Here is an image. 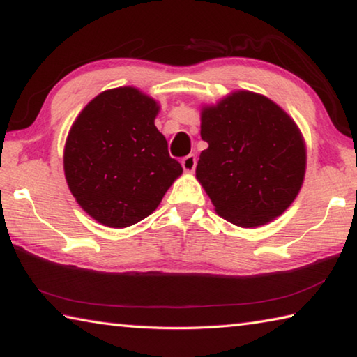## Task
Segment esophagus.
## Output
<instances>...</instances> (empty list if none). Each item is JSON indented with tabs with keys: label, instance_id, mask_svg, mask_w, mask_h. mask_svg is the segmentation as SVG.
<instances>
[{
	"label": "esophagus",
	"instance_id": "esophagus-1",
	"mask_svg": "<svg viewBox=\"0 0 357 357\" xmlns=\"http://www.w3.org/2000/svg\"><path fill=\"white\" fill-rule=\"evenodd\" d=\"M181 164H183V168L185 173H192L193 170H195V165H197V157L193 154H189L185 155L183 160H181Z\"/></svg>",
	"mask_w": 357,
	"mask_h": 357
}]
</instances>
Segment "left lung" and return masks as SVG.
Listing matches in <instances>:
<instances>
[{
	"label": "left lung",
	"instance_id": "8db88e82",
	"mask_svg": "<svg viewBox=\"0 0 357 357\" xmlns=\"http://www.w3.org/2000/svg\"><path fill=\"white\" fill-rule=\"evenodd\" d=\"M197 179L215 213L238 227L264 225L301 190L305 144L294 121L261 94L236 91L202 110Z\"/></svg>",
	"mask_w": 357,
	"mask_h": 357
}]
</instances>
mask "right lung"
<instances>
[{"label": "right lung", "mask_w": 357, "mask_h": 357, "mask_svg": "<svg viewBox=\"0 0 357 357\" xmlns=\"http://www.w3.org/2000/svg\"><path fill=\"white\" fill-rule=\"evenodd\" d=\"M159 105L137 88L100 93L78 114L64 146L69 190L105 227L126 228L153 214L181 173L154 126Z\"/></svg>", "instance_id": "add662e5"}]
</instances>
